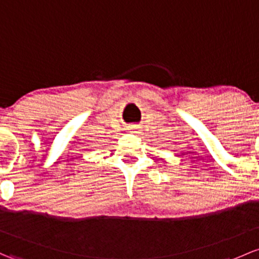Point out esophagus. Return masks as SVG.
Returning <instances> with one entry per match:
<instances>
[{
  "label": "esophagus",
  "instance_id": "1",
  "mask_svg": "<svg viewBox=\"0 0 259 259\" xmlns=\"http://www.w3.org/2000/svg\"><path fill=\"white\" fill-rule=\"evenodd\" d=\"M129 130H132L134 134H139L140 133V126H139V124H132L129 126Z\"/></svg>",
  "mask_w": 259,
  "mask_h": 259
}]
</instances>
